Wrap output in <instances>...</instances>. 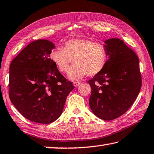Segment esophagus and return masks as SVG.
Here are the masks:
<instances>
[{"label": "esophagus", "mask_w": 154, "mask_h": 154, "mask_svg": "<svg viewBox=\"0 0 154 154\" xmlns=\"http://www.w3.org/2000/svg\"><path fill=\"white\" fill-rule=\"evenodd\" d=\"M80 85V82H74V83H73V85L75 87H78Z\"/></svg>", "instance_id": "1"}]
</instances>
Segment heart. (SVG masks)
<instances>
[{"label": "heart", "mask_w": 154, "mask_h": 154, "mask_svg": "<svg viewBox=\"0 0 154 154\" xmlns=\"http://www.w3.org/2000/svg\"><path fill=\"white\" fill-rule=\"evenodd\" d=\"M50 57L62 73L68 70L73 60L74 65L69 69L67 76L72 81L81 79L86 74L89 76L99 74L109 60L105 45L86 39L68 40L63 43L62 49L52 51Z\"/></svg>", "instance_id": "b5f03b06"}]
</instances>
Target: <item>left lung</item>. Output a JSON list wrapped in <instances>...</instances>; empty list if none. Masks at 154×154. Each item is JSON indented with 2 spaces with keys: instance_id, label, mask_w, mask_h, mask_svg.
I'll return each mask as SVG.
<instances>
[{
  "instance_id": "left-lung-1",
  "label": "left lung",
  "mask_w": 154,
  "mask_h": 154,
  "mask_svg": "<svg viewBox=\"0 0 154 154\" xmlns=\"http://www.w3.org/2000/svg\"><path fill=\"white\" fill-rule=\"evenodd\" d=\"M109 60L106 67L88 82L92 92L90 107L94 114L105 121L123 115L134 103L141 88L138 57L123 40H106Z\"/></svg>"
}]
</instances>
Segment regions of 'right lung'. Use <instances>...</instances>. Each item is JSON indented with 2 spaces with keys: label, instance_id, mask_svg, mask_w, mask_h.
<instances>
[{
  "label": "right lung",
  "instance_id": "add662e5",
  "mask_svg": "<svg viewBox=\"0 0 154 154\" xmlns=\"http://www.w3.org/2000/svg\"><path fill=\"white\" fill-rule=\"evenodd\" d=\"M52 42L38 39L29 43L12 60L8 94L26 119L49 124L62 113L66 98L74 86L50 59Z\"/></svg>",
  "mask_w": 154,
  "mask_h": 154
}]
</instances>
